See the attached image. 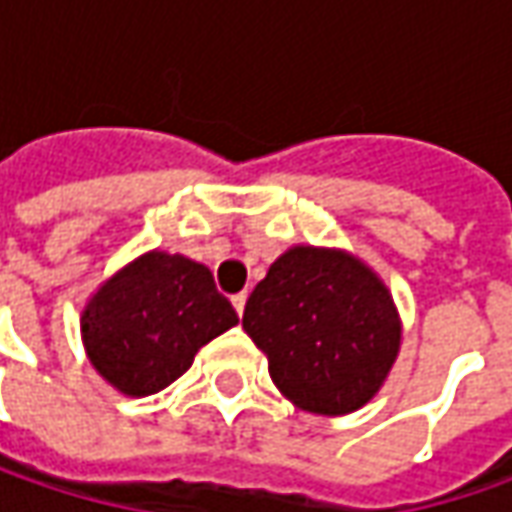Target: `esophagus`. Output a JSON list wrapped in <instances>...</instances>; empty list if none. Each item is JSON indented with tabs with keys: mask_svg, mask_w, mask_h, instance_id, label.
<instances>
[{
	"mask_svg": "<svg viewBox=\"0 0 512 512\" xmlns=\"http://www.w3.org/2000/svg\"><path fill=\"white\" fill-rule=\"evenodd\" d=\"M230 302H233V307H236V313L242 316V313H245V305H247V293H236Z\"/></svg>",
	"mask_w": 512,
	"mask_h": 512,
	"instance_id": "34e87169",
	"label": "esophagus"
}]
</instances>
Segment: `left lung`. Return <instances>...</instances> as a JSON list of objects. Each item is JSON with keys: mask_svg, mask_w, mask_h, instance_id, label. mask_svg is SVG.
<instances>
[{"mask_svg": "<svg viewBox=\"0 0 512 512\" xmlns=\"http://www.w3.org/2000/svg\"><path fill=\"white\" fill-rule=\"evenodd\" d=\"M242 327L267 356L273 384L293 404L342 416L367 404L402 344L384 282L356 256L290 247L253 287Z\"/></svg>", "mask_w": 512, "mask_h": 512, "instance_id": "1", "label": "left lung"}]
</instances>
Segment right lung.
<instances>
[{
  "instance_id": "add662e5",
  "label": "right lung",
  "mask_w": 512,
  "mask_h": 512,
  "mask_svg": "<svg viewBox=\"0 0 512 512\" xmlns=\"http://www.w3.org/2000/svg\"><path fill=\"white\" fill-rule=\"evenodd\" d=\"M239 322L205 265L150 250L93 293L82 342L99 376L125 396L176 382L199 347Z\"/></svg>"
}]
</instances>
